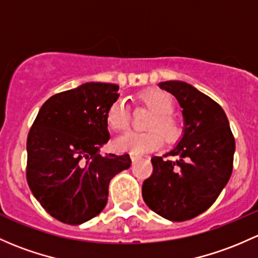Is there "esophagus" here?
Listing matches in <instances>:
<instances>
[{"label": "esophagus", "instance_id": "esophagus-1", "mask_svg": "<svg viewBox=\"0 0 258 258\" xmlns=\"http://www.w3.org/2000/svg\"><path fill=\"white\" fill-rule=\"evenodd\" d=\"M138 159H140V157L135 156V154H131V161L132 162H136V161H138Z\"/></svg>", "mask_w": 258, "mask_h": 258}]
</instances>
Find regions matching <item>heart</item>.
<instances>
[{
    "label": "heart",
    "mask_w": 258,
    "mask_h": 258,
    "mask_svg": "<svg viewBox=\"0 0 258 258\" xmlns=\"http://www.w3.org/2000/svg\"><path fill=\"white\" fill-rule=\"evenodd\" d=\"M140 101L148 107L154 116L148 123L150 132L135 134L127 132L115 141V148L118 152L131 154H145L161 147L163 135L167 142H174L180 136L178 122L170 113L174 110L172 95L161 89H148L138 96ZM106 122L112 131H126L130 126V110L123 100H116L106 111Z\"/></svg>",
    "instance_id": "1"
}]
</instances>
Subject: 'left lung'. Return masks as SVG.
Wrapping results in <instances>:
<instances>
[{"label":"left lung","mask_w":258,"mask_h":258,"mask_svg":"<svg viewBox=\"0 0 258 258\" xmlns=\"http://www.w3.org/2000/svg\"><path fill=\"white\" fill-rule=\"evenodd\" d=\"M158 86L183 108L184 128L168 152L177 161L152 157L153 173L142 185L147 207L170 221L190 220L214 204L232 173L235 140L225 111L218 102L184 81Z\"/></svg>","instance_id":"1"}]
</instances>
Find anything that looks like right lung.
<instances>
[{
  "label": "right lung",
  "instance_id": "1",
  "mask_svg": "<svg viewBox=\"0 0 258 258\" xmlns=\"http://www.w3.org/2000/svg\"><path fill=\"white\" fill-rule=\"evenodd\" d=\"M118 85L85 83L43 104L27 138V181L48 214L69 225L99 215L108 184L131 165L128 154H100L110 140L106 111Z\"/></svg>",
  "mask_w": 258,
  "mask_h": 258
}]
</instances>
